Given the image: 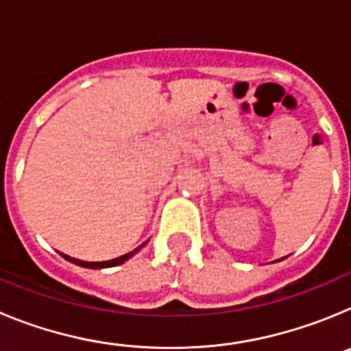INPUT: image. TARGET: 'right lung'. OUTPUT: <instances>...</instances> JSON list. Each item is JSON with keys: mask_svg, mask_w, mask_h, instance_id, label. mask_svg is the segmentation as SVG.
<instances>
[{"mask_svg": "<svg viewBox=\"0 0 351 351\" xmlns=\"http://www.w3.org/2000/svg\"><path fill=\"white\" fill-rule=\"evenodd\" d=\"M142 246H144V244H142ZM142 246H141V247H142ZM141 247H137V250H135V251H132V253H126V255H123V256H117V258H114V260H107V262H82V260L71 258V256L63 255V253H61V255H63L64 258L68 260V262L77 263V265H80V267H88V269H104V267H116V265H121V263H125L126 260H128L130 256L135 255V253H137V251L141 250Z\"/></svg>", "mask_w": 351, "mask_h": 351, "instance_id": "right-lung-1", "label": "right lung"}]
</instances>
